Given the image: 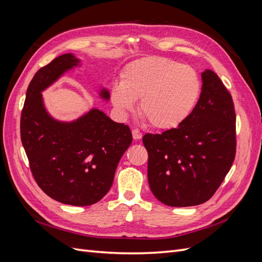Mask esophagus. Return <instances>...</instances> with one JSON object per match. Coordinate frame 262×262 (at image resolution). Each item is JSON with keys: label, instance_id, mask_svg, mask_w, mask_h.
<instances>
[{"label": "esophagus", "instance_id": "1", "mask_svg": "<svg viewBox=\"0 0 262 262\" xmlns=\"http://www.w3.org/2000/svg\"><path fill=\"white\" fill-rule=\"evenodd\" d=\"M132 137L134 140H140L142 138V133L138 129H133L132 130Z\"/></svg>", "mask_w": 262, "mask_h": 262}]
</instances>
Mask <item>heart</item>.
<instances>
[{
  "mask_svg": "<svg viewBox=\"0 0 262 262\" xmlns=\"http://www.w3.org/2000/svg\"><path fill=\"white\" fill-rule=\"evenodd\" d=\"M202 82L189 66L165 58L149 57L129 63L120 82L110 91V100L125 115L139 99V112L157 130H173L191 116L200 99Z\"/></svg>",
  "mask_w": 262,
  "mask_h": 262,
  "instance_id": "heart-1",
  "label": "heart"
}]
</instances>
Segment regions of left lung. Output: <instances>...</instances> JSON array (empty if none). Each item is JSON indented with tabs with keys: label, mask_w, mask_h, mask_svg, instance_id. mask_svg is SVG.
<instances>
[{
	"label": "left lung",
	"mask_w": 262,
	"mask_h": 262,
	"mask_svg": "<svg viewBox=\"0 0 262 262\" xmlns=\"http://www.w3.org/2000/svg\"><path fill=\"white\" fill-rule=\"evenodd\" d=\"M148 185L169 207L207 202L231 169L236 154L232 95L211 70L202 73L199 101L186 122L162 134L146 133Z\"/></svg>",
	"instance_id": "left-lung-1"
}]
</instances>
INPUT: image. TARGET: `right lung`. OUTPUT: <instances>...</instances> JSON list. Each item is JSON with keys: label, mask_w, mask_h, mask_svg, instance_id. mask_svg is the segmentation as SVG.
<instances>
[{"label": "right lung", "mask_w": 262, "mask_h": 262, "mask_svg": "<svg viewBox=\"0 0 262 262\" xmlns=\"http://www.w3.org/2000/svg\"><path fill=\"white\" fill-rule=\"evenodd\" d=\"M78 60L67 53L37 71L26 92L20 117V139L31 173L55 201L91 205L105 196L116 168L131 144L132 134L98 109L73 122H59L46 112L41 92ZM101 96L109 98L102 90Z\"/></svg>", "instance_id": "1"}]
</instances>
